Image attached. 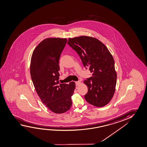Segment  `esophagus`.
Segmentation results:
<instances>
[{
    "instance_id": "34e87169",
    "label": "esophagus",
    "mask_w": 147,
    "mask_h": 147,
    "mask_svg": "<svg viewBox=\"0 0 147 147\" xmlns=\"http://www.w3.org/2000/svg\"><path fill=\"white\" fill-rule=\"evenodd\" d=\"M75 83H76V86H79L80 84H81V82L80 81H76Z\"/></svg>"
}]
</instances>
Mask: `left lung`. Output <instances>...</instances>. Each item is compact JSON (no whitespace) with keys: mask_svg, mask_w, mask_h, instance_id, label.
I'll use <instances>...</instances> for the list:
<instances>
[{"mask_svg":"<svg viewBox=\"0 0 147 147\" xmlns=\"http://www.w3.org/2000/svg\"><path fill=\"white\" fill-rule=\"evenodd\" d=\"M67 43L92 74L84 81L88 88L85 100L96 107L107 105L114 95L117 79L114 59L107 47L97 39L85 36L69 38Z\"/></svg>","mask_w":147,"mask_h":147,"instance_id":"left-lung-1","label":"left lung"}]
</instances>
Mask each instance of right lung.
<instances>
[{
  "label": "right lung",
  "instance_id": "obj_1",
  "mask_svg": "<svg viewBox=\"0 0 147 147\" xmlns=\"http://www.w3.org/2000/svg\"><path fill=\"white\" fill-rule=\"evenodd\" d=\"M66 38H47L33 51L30 72L36 91L42 102L55 113H63L70 109L75 83H60L59 61L67 43Z\"/></svg>",
  "mask_w": 147,
  "mask_h": 147
}]
</instances>
